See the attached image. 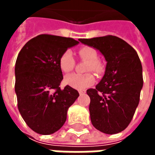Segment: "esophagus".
Segmentation results:
<instances>
[{
  "mask_svg": "<svg viewBox=\"0 0 155 155\" xmlns=\"http://www.w3.org/2000/svg\"><path fill=\"white\" fill-rule=\"evenodd\" d=\"M79 94H81V95H82V94H85V92H84V91H79Z\"/></svg>",
  "mask_w": 155,
  "mask_h": 155,
  "instance_id": "34e87169",
  "label": "esophagus"
}]
</instances>
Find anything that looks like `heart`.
<instances>
[{
	"label": "heart",
	"instance_id": "obj_1",
	"mask_svg": "<svg viewBox=\"0 0 155 155\" xmlns=\"http://www.w3.org/2000/svg\"><path fill=\"white\" fill-rule=\"evenodd\" d=\"M78 54L81 61L88 62L84 70L86 72L92 71L99 74L103 73L104 71L103 64L98 60L97 51L94 48L90 46H83L79 49ZM59 66L61 71L64 73H69L74 69V60L71 51H64L61 54L59 60ZM94 81H95V78L93 74L90 73L84 74H71L64 78L65 84L80 91H83L91 86L94 83Z\"/></svg>",
	"mask_w": 155,
	"mask_h": 155
}]
</instances>
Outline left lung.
I'll use <instances>...</instances> for the list:
<instances>
[{
  "label": "left lung",
  "mask_w": 155,
  "mask_h": 155,
  "mask_svg": "<svg viewBox=\"0 0 155 155\" xmlns=\"http://www.w3.org/2000/svg\"><path fill=\"white\" fill-rule=\"evenodd\" d=\"M79 41L99 50L107 61L101 82L86 91L91 123L104 134L120 133L130 124L140 102L143 87L140 57L126 41L114 35Z\"/></svg>",
  "instance_id": "8db88e82"
}]
</instances>
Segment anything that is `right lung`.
<instances>
[{"instance_id": "obj_1", "label": "right lung", "mask_w": 155, "mask_h": 155, "mask_svg": "<svg viewBox=\"0 0 155 155\" xmlns=\"http://www.w3.org/2000/svg\"><path fill=\"white\" fill-rule=\"evenodd\" d=\"M79 41L57 35H37L23 46L15 62V91L23 120L33 131L51 134L63 126L67 110L79 96L63 80L61 55Z\"/></svg>"}]
</instances>
